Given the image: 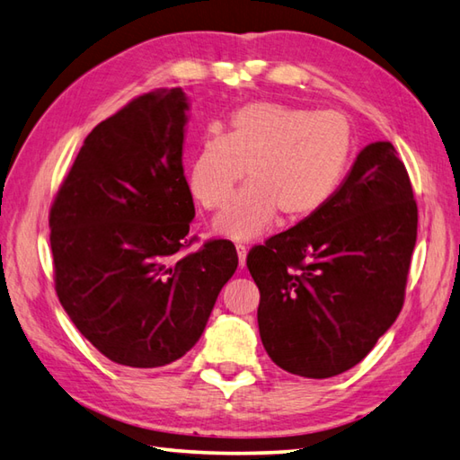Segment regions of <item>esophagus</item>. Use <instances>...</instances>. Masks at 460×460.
<instances>
[{
	"instance_id": "34e87169",
	"label": "esophagus",
	"mask_w": 460,
	"mask_h": 460,
	"mask_svg": "<svg viewBox=\"0 0 460 460\" xmlns=\"http://www.w3.org/2000/svg\"><path fill=\"white\" fill-rule=\"evenodd\" d=\"M237 255H239V267L243 269L245 267V259H247V247L241 245V243L237 245Z\"/></svg>"
}]
</instances>
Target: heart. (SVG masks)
Instances as JSON below:
<instances>
[{"instance_id":"heart-1","label":"heart","mask_w":460,"mask_h":460,"mask_svg":"<svg viewBox=\"0 0 460 460\" xmlns=\"http://www.w3.org/2000/svg\"><path fill=\"white\" fill-rule=\"evenodd\" d=\"M355 151L345 115L255 102L229 117L223 135L199 143L187 167L189 191L209 211L221 209L245 175L249 185L215 219L231 239L259 235L281 215L285 223L313 217L339 189Z\"/></svg>"}]
</instances>
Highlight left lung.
Returning <instances> with one entry per match:
<instances>
[{
    "label": "left lung",
    "instance_id": "left-lung-1",
    "mask_svg": "<svg viewBox=\"0 0 460 460\" xmlns=\"http://www.w3.org/2000/svg\"><path fill=\"white\" fill-rule=\"evenodd\" d=\"M417 221L397 149L376 141L319 213L251 249L259 335L273 363L307 379L361 363L402 309Z\"/></svg>",
    "mask_w": 460,
    "mask_h": 460
}]
</instances>
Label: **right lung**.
<instances>
[{
  "label": "right lung",
  "mask_w": 460,
  "mask_h": 460,
  "mask_svg": "<svg viewBox=\"0 0 460 460\" xmlns=\"http://www.w3.org/2000/svg\"><path fill=\"white\" fill-rule=\"evenodd\" d=\"M187 97L143 93L93 128L49 209L59 303L110 361L181 358L239 265L227 239L181 255L195 205L183 171Z\"/></svg>",
  "instance_id": "1"
}]
</instances>
